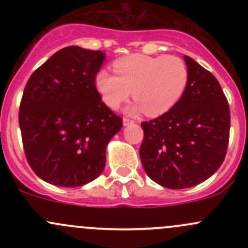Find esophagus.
<instances>
[{
    "label": "esophagus",
    "mask_w": 248,
    "mask_h": 248,
    "mask_svg": "<svg viewBox=\"0 0 248 248\" xmlns=\"http://www.w3.org/2000/svg\"><path fill=\"white\" fill-rule=\"evenodd\" d=\"M122 122H124V126H129V124H133V121H132V120L126 119V117H124V119L122 120Z\"/></svg>",
    "instance_id": "34e87169"
}]
</instances>
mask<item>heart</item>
<instances>
[{
	"mask_svg": "<svg viewBox=\"0 0 248 248\" xmlns=\"http://www.w3.org/2000/svg\"><path fill=\"white\" fill-rule=\"evenodd\" d=\"M114 72L116 76L106 69L97 72L94 86L110 109L119 108L132 91L137 102L126 109L129 115L166 114L179 103L188 84L186 63L174 55H129L115 62Z\"/></svg>",
	"mask_w": 248,
	"mask_h": 248,
	"instance_id": "heart-1",
	"label": "heart"
}]
</instances>
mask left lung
Wrapping results in <instances>:
<instances>
[{"label":"left lung","mask_w":248,"mask_h":248,"mask_svg":"<svg viewBox=\"0 0 248 248\" xmlns=\"http://www.w3.org/2000/svg\"><path fill=\"white\" fill-rule=\"evenodd\" d=\"M188 84L179 103L142 122L140 159L147 176L171 189L197 186L223 163L231 111L217 79L192 57L184 56Z\"/></svg>","instance_id":"8db88e82"}]
</instances>
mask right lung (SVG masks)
Masks as SVG:
<instances>
[{"label": "right lung", "mask_w": 248, "mask_h": 248, "mask_svg": "<svg viewBox=\"0 0 248 248\" xmlns=\"http://www.w3.org/2000/svg\"><path fill=\"white\" fill-rule=\"evenodd\" d=\"M106 54L66 46L55 52L25 86L19 126L27 162L38 177L60 187L93 181L122 119L102 102L94 86Z\"/></svg>", "instance_id": "add662e5"}]
</instances>
